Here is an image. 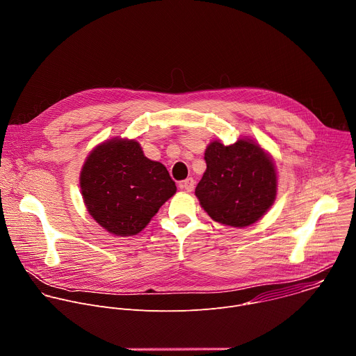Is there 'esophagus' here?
Masks as SVG:
<instances>
[{"label":"esophagus","mask_w":356,"mask_h":356,"mask_svg":"<svg viewBox=\"0 0 356 356\" xmlns=\"http://www.w3.org/2000/svg\"><path fill=\"white\" fill-rule=\"evenodd\" d=\"M179 187H180L181 190L190 193V191H193V188H194V180H193L191 177H188V179H186V180L180 181V183H179Z\"/></svg>","instance_id":"1"}]
</instances>
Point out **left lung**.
<instances>
[{
  "label": "left lung",
  "mask_w": 356,
  "mask_h": 356,
  "mask_svg": "<svg viewBox=\"0 0 356 356\" xmlns=\"http://www.w3.org/2000/svg\"><path fill=\"white\" fill-rule=\"evenodd\" d=\"M207 169L195 187L201 207L217 222L243 228L262 218L277 191L276 168L249 138L225 146L213 140L204 154Z\"/></svg>",
  "instance_id": "left-lung-1"
}]
</instances>
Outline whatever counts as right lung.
Returning <instances> with one entry per match:
<instances>
[{
  "mask_svg": "<svg viewBox=\"0 0 356 356\" xmlns=\"http://www.w3.org/2000/svg\"><path fill=\"white\" fill-rule=\"evenodd\" d=\"M80 187L90 216L117 236L139 234L177 190L162 163L147 159L135 139L122 138L90 152Z\"/></svg>",
  "mask_w": 356,
  "mask_h": 356,
  "instance_id": "right-lung-1",
  "label": "right lung"
}]
</instances>
